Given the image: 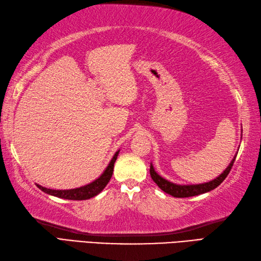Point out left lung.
Listing matches in <instances>:
<instances>
[{
  "instance_id": "left-lung-1",
  "label": "left lung",
  "mask_w": 261,
  "mask_h": 261,
  "mask_svg": "<svg viewBox=\"0 0 261 261\" xmlns=\"http://www.w3.org/2000/svg\"><path fill=\"white\" fill-rule=\"evenodd\" d=\"M236 158H237V155L234 156L233 160L231 161V163L229 164L227 169L223 171L222 174H220L217 178L212 179V181H210V182L202 183V184L179 185V184L172 183L170 181H167V179L162 177L161 175H159L158 173L155 172L152 164H150V167H149V173H150V177L153 178V181L158 184L159 188L161 190H163L165 193L174 196V198H189V196H194V195L206 193V192H209V191L219 187V185L224 181V178L228 176L231 169H232V165L234 163Z\"/></svg>"
}]
</instances>
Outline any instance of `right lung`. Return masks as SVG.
<instances>
[{"label":"right lung","mask_w":261,"mask_h":261,"mask_svg":"<svg viewBox=\"0 0 261 261\" xmlns=\"http://www.w3.org/2000/svg\"><path fill=\"white\" fill-rule=\"evenodd\" d=\"M118 153H119V150H117V152L115 153L114 158L112 159L111 162H109L108 166L106 167V170L103 171L102 174L97 179H95L94 182L87 184V185H85V187L71 189V190H52V189L43 188L39 184H37V187L41 191H43V192L48 193L50 195L57 196V198H61V199L79 201V200H88L90 198H94V196L99 194L101 191L105 189V187L109 182V179L112 178L113 171H114V164H115L116 160H117Z\"/></svg>","instance_id":"add662e5"}]
</instances>
